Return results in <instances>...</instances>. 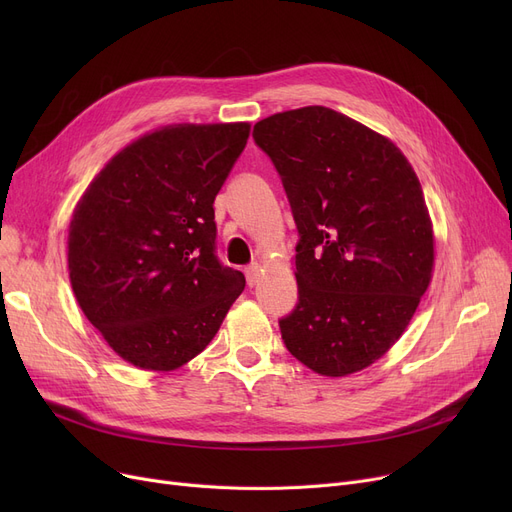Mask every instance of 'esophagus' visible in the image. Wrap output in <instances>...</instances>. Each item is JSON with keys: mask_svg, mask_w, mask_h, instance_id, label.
<instances>
[{"mask_svg": "<svg viewBox=\"0 0 512 512\" xmlns=\"http://www.w3.org/2000/svg\"><path fill=\"white\" fill-rule=\"evenodd\" d=\"M259 274H261V267L257 263H251L245 267V276H247L249 286H255L259 282Z\"/></svg>", "mask_w": 512, "mask_h": 512, "instance_id": "obj_1", "label": "esophagus"}]
</instances>
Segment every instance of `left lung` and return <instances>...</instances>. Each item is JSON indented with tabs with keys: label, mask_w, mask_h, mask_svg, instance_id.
Wrapping results in <instances>:
<instances>
[{
	"label": "left lung",
	"mask_w": 512,
	"mask_h": 512,
	"mask_svg": "<svg viewBox=\"0 0 512 512\" xmlns=\"http://www.w3.org/2000/svg\"><path fill=\"white\" fill-rule=\"evenodd\" d=\"M286 191L299 303L280 319L292 357L340 378L400 338L432 280L434 234L407 157L382 134L309 105L253 126Z\"/></svg>",
	"instance_id": "8db88e82"
}]
</instances>
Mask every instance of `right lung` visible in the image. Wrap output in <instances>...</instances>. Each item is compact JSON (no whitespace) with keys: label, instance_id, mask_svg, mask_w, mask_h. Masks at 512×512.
I'll use <instances>...</instances> for the list:
<instances>
[{"label":"right lung","instance_id":"add662e5","mask_svg":"<svg viewBox=\"0 0 512 512\" xmlns=\"http://www.w3.org/2000/svg\"><path fill=\"white\" fill-rule=\"evenodd\" d=\"M251 126L176 124L134 141L89 184L68 234L74 297L114 351L170 371L220 330L245 276L215 253L213 201Z\"/></svg>","mask_w":512,"mask_h":512}]
</instances>
